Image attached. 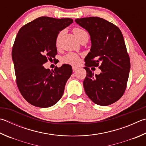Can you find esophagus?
<instances>
[{
  "label": "esophagus",
  "mask_w": 146,
  "mask_h": 146,
  "mask_svg": "<svg viewBox=\"0 0 146 146\" xmlns=\"http://www.w3.org/2000/svg\"><path fill=\"white\" fill-rule=\"evenodd\" d=\"M72 69H73V71H74V72H75V71H76V70H78V67H76V66H73Z\"/></svg>",
  "instance_id": "34e87169"
}]
</instances>
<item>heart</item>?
<instances>
[{
    "label": "heart",
    "instance_id": "heart-1",
    "mask_svg": "<svg viewBox=\"0 0 146 146\" xmlns=\"http://www.w3.org/2000/svg\"><path fill=\"white\" fill-rule=\"evenodd\" d=\"M73 33L75 34L76 38L80 41L82 39H87L89 38V34L87 32L84 30V29L80 28H75L73 29ZM60 35H61V33L59 34V35L57 37L56 39V44L58 45L59 43V41L60 39ZM62 61L66 64H70L72 65H76L78 64L79 62H80V58H79L78 55H76L74 53H69L67 55L63 57Z\"/></svg>",
    "mask_w": 146,
    "mask_h": 146
}]
</instances>
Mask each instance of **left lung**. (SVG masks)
Listing matches in <instances>:
<instances>
[{
	"instance_id": "8db88e82",
	"label": "left lung",
	"mask_w": 146,
	"mask_h": 146,
	"mask_svg": "<svg viewBox=\"0 0 146 146\" xmlns=\"http://www.w3.org/2000/svg\"><path fill=\"white\" fill-rule=\"evenodd\" d=\"M75 22L88 32L91 41L85 57V92L96 104L110 105L123 95L130 70L123 34L117 26L99 17L77 18ZM98 65L102 72L94 76L89 67Z\"/></svg>"
}]
</instances>
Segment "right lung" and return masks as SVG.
I'll use <instances>...</instances> for the list:
<instances>
[{"instance_id": "add662e5", "label": "right lung", "mask_w": 146, "mask_h": 146, "mask_svg": "<svg viewBox=\"0 0 146 146\" xmlns=\"http://www.w3.org/2000/svg\"><path fill=\"white\" fill-rule=\"evenodd\" d=\"M73 22L71 18L41 17L23 26L16 37L12 59L17 84L23 97L35 107H52L64 93L72 74L71 66L63 64L50 71L43 64L54 59L58 34Z\"/></svg>"}]
</instances>
